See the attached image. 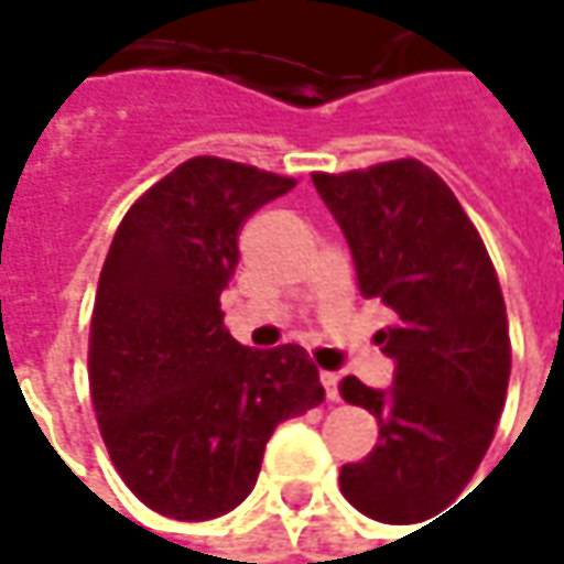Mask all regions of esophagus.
<instances>
[{"mask_svg":"<svg viewBox=\"0 0 564 564\" xmlns=\"http://www.w3.org/2000/svg\"><path fill=\"white\" fill-rule=\"evenodd\" d=\"M318 379H322V384H325V398H328L330 404H334V401H340V391H337V376H334V372H322Z\"/></svg>","mask_w":564,"mask_h":564,"instance_id":"1","label":"esophagus"}]
</instances>
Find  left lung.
Returning a JSON list of instances; mask_svg holds the SVG:
<instances>
[{
  "instance_id": "left-lung-1",
  "label": "left lung",
  "mask_w": 564,
  "mask_h": 564,
  "mask_svg": "<svg viewBox=\"0 0 564 564\" xmlns=\"http://www.w3.org/2000/svg\"><path fill=\"white\" fill-rule=\"evenodd\" d=\"M312 183L347 236L362 296L398 315L376 334L394 384L340 381V398L379 420L376 448L340 467V492L366 518L416 524L464 492L496 435L511 376L502 286L474 220L426 163Z\"/></svg>"
}]
</instances>
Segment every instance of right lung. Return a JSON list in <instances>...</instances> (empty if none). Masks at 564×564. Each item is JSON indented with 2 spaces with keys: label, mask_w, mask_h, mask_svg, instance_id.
I'll use <instances>...</instances> for the list:
<instances>
[{
  "label": "right lung",
  "mask_w": 564,
  "mask_h": 564,
  "mask_svg": "<svg viewBox=\"0 0 564 564\" xmlns=\"http://www.w3.org/2000/svg\"><path fill=\"white\" fill-rule=\"evenodd\" d=\"M293 185L249 163L192 158L112 236L90 315V401L112 467L158 514L234 511L274 429L325 401L303 347H242L220 312L242 224Z\"/></svg>",
  "instance_id": "add662e5"
}]
</instances>
